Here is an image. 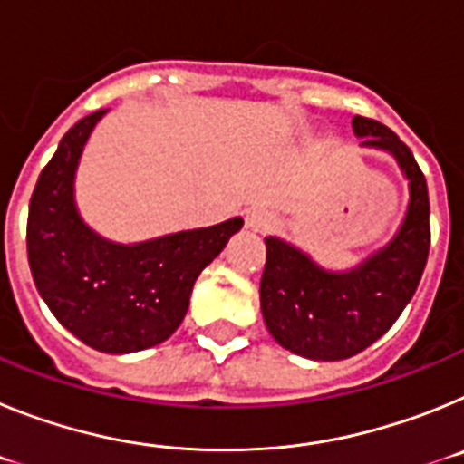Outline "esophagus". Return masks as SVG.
<instances>
[{"instance_id": "esophagus-1", "label": "esophagus", "mask_w": 464, "mask_h": 464, "mask_svg": "<svg viewBox=\"0 0 464 464\" xmlns=\"http://www.w3.org/2000/svg\"><path fill=\"white\" fill-rule=\"evenodd\" d=\"M246 225L253 229V232H265L274 225V213H269L267 208H253L248 216H246Z\"/></svg>"}]
</instances>
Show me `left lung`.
Masks as SVG:
<instances>
[{
	"mask_svg": "<svg viewBox=\"0 0 464 464\" xmlns=\"http://www.w3.org/2000/svg\"><path fill=\"white\" fill-rule=\"evenodd\" d=\"M351 127L360 149L391 155L407 181V208L391 241L353 267L327 269L299 246L265 237V325L285 351L323 362L351 358L391 330L416 293L430 251L428 186L411 150L370 118L355 116Z\"/></svg>",
	"mask_w": 464,
	"mask_h": 464,
	"instance_id": "8db88e82",
	"label": "left lung"
}]
</instances>
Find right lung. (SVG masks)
<instances>
[{"label": "right lung", "instance_id": "add662e5", "mask_svg": "<svg viewBox=\"0 0 464 464\" xmlns=\"http://www.w3.org/2000/svg\"><path fill=\"white\" fill-rule=\"evenodd\" d=\"M109 109L69 130L41 171L27 218V257L34 285L60 325L94 351L137 353L167 342L190 306L192 285L241 216L143 241H113L83 220L76 171L85 143Z\"/></svg>", "mask_w": 464, "mask_h": 464}]
</instances>
